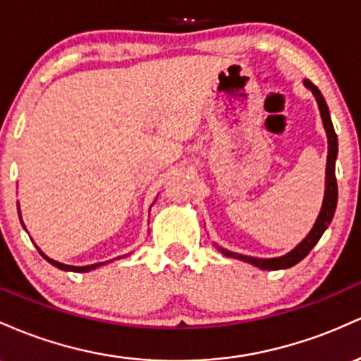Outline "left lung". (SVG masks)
I'll return each mask as SVG.
<instances>
[{"label": "left lung", "mask_w": 361, "mask_h": 361, "mask_svg": "<svg viewBox=\"0 0 361 361\" xmlns=\"http://www.w3.org/2000/svg\"><path fill=\"white\" fill-rule=\"evenodd\" d=\"M303 85L307 88H310L312 93H314L315 100L319 104V111H321V117L324 123V129H326L327 135V167H326V191H324V201H322V208L321 213H319L317 220H315L314 228L310 230L309 235L295 247L293 250L281 257H273V259H259V257H250V256H242V254L237 252H230V250L220 249V252H224L226 257H233V259H240V261L250 262V264L257 266L261 269H268V271H274V269H286L295 266L297 262H300L307 254L314 249V245L317 244L319 238L322 237V233L326 232V228L329 226L331 221H333L334 212H336V204H338V182H336V157H338V136H336L333 121H331L329 116V109H327L326 100H324L321 90L315 87L310 80H303Z\"/></svg>", "instance_id": "left-lung-1"}]
</instances>
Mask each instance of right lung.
<instances>
[{
    "label": "right lung",
    "mask_w": 361,
    "mask_h": 361,
    "mask_svg": "<svg viewBox=\"0 0 361 361\" xmlns=\"http://www.w3.org/2000/svg\"><path fill=\"white\" fill-rule=\"evenodd\" d=\"M18 214H20V209H18ZM20 221H22V216H20ZM22 225H23V221H22ZM23 228H25V226H23ZM37 250L40 252V256L46 259L47 262H51L52 266H56V268H59V269H63V271H76V273H87V271L95 269V268H99V266H102V262H97V264H90V266H68V264H63V262L54 261V259L47 257L46 254H44L42 250L39 249V247H37Z\"/></svg>",
    "instance_id": "1"
}]
</instances>
